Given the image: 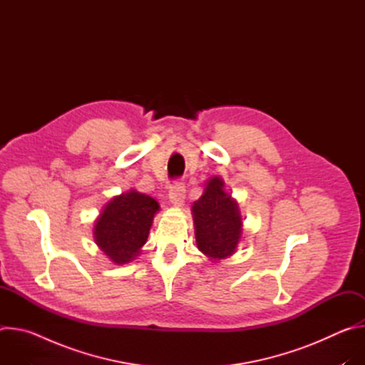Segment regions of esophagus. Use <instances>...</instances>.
<instances>
[{
  "mask_svg": "<svg viewBox=\"0 0 365 365\" xmlns=\"http://www.w3.org/2000/svg\"><path fill=\"white\" fill-rule=\"evenodd\" d=\"M185 193H186L185 186L182 183H176L169 190V199L175 206H182L185 200Z\"/></svg>",
  "mask_w": 365,
  "mask_h": 365,
  "instance_id": "1",
  "label": "esophagus"
}]
</instances>
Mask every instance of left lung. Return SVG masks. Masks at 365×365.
Segmentation results:
<instances>
[{"label":"left lung","instance_id":"1","mask_svg":"<svg viewBox=\"0 0 365 365\" xmlns=\"http://www.w3.org/2000/svg\"><path fill=\"white\" fill-rule=\"evenodd\" d=\"M197 250L214 263L235 254L244 227L237 200L225 189L221 176L206 180L203 192L192 205Z\"/></svg>","mask_w":365,"mask_h":365}]
</instances>
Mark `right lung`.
Here are the masks:
<instances>
[{"label": "right lung", "mask_w": 365, "mask_h": 365, "mask_svg": "<svg viewBox=\"0 0 365 365\" xmlns=\"http://www.w3.org/2000/svg\"><path fill=\"white\" fill-rule=\"evenodd\" d=\"M160 205L154 197L131 187L103 205L93 224L98 248L117 266L128 264L138 257L147 242Z\"/></svg>", "instance_id": "right-lung-1"}]
</instances>
